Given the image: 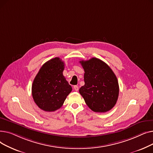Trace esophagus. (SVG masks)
I'll use <instances>...</instances> for the list:
<instances>
[{"instance_id":"esophagus-1","label":"esophagus","mask_w":153,"mask_h":153,"mask_svg":"<svg viewBox=\"0 0 153 153\" xmlns=\"http://www.w3.org/2000/svg\"><path fill=\"white\" fill-rule=\"evenodd\" d=\"M74 89L76 91H79V87L77 85H74Z\"/></svg>"}]
</instances>
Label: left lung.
<instances>
[{"label":"left lung","mask_w":153,"mask_h":153,"mask_svg":"<svg viewBox=\"0 0 153 153\" xmlns=\"http://www.w3.org/2000/svg\"><path fill=\"white\" fill-rule=\"evenodd\" d=\"M79 62L85 72V84L79 89V93L87 105L95 112L109 111L115 106L119 94L114 72L105 62L96 58Z\"/></svg>","instance_id":"obj_1"}]
</instances>
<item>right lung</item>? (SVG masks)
I'll return each instance as SVG.
<instances>
[{
	"mask_svg": "<svg viewBox=\"0 0 153 153\" xmlns=\"http://www.w3.org/2000/svg\"><path fill=\"white\" fill-rule=\"evenodd\" d=\"M64 69V62L55 58L46 62L34 79L32 96L38 107L45 111L60 108L72 91L62 74Z\"/></svg>",
	"mask_w": 153,
	"mask_h": 153,
	"instance_id": "1",
	"label": "right lung"
}]
</instances>
